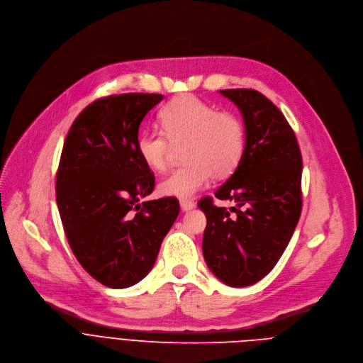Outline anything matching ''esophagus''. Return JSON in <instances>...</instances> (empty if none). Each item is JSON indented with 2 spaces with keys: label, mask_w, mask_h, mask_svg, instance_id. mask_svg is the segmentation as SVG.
Here are the masks:
<instances>
[{
  "label": "esophagus",
  "mask_w": 363,
  "mask_h": 363,
  "mask_svg": "<svg viewBox=\"0 0 363 363\" xmlns=\"http://www.w3.org/2000/svg\"><path fill=\"white\" fill-rule=\"evenodd\" d=\"M179 205H181V209H182L184 212L191 211V209L195 208V202L191 201V199H182V201L179 202Z\"/></svg>",
  "instance_id": "esophagus-1"
}]
</instances>
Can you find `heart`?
<instances>
[{"mask_svg":"<svg viewBox=\"0 0 363 363\" xmlns=\"http://www.w3.org/2000/svg\"><path fill=\"white\" fill-rule=\"evenodd\" d=\"M165 134L150 131L137 140L143 162L164 171L172 147H182L181 168L165 177L158 189L164 196L188 199L213 178H225L238 167L245 151V127L235 113L216 111L195 95L171 99L160 112Z\"/></svg>","mask_w":363,"mask_h":363,"instance_id":"1","label":"heart"}]
</instances>
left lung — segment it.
Masks as SVG:
<instances>
[{
    "mask_svg": "<svg viewBox=\"0 0 363 363\" xmlns=\"http://www.w3.org/2000/svg\"><path fill=\"white\" fill-rule=\"evenodd\" d=\"M244 116L245 151L230 178L215 191L235 206H198L206 216L202 252L223 284L242 288L267 277L286 250L302 211V155L284 113L255 89H222Z\"/></svg>",
    "mask_w": 363,
    "mask_h": 363,
    "instance_id": "8db88e82",
    "label": "left lung"
}]
</instances>
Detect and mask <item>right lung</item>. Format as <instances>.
I'll use <instances>...</instances> for the list:
<instances>
[{
    "instance_id": "add662e5",
    "label": "right lung",
    "mask_w": 363,
    "mask_h": 363,
    "mask_svg": "<svg viewBox=\"0 0 363 363\" xmlns=\"http://www.w3.org/2000/svg\"><path fill=\"white\" fill-rule=\"evenodd\" d=\"M161 94H121L89 104L72 123L57 171V205L81 267L108 288L140 282L179 213L175 198L140 203L155 178L137 151L144 116Z\"/></svg>"
}]
</instances>
